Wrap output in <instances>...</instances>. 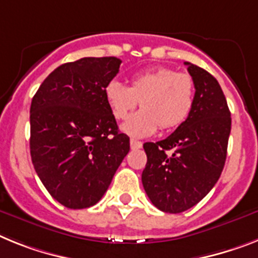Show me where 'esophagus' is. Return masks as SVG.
I'll use <instances>...</instances> for the list:
<instances>
[{"instance_id": "esophagus-1", "label": "esophagus", "mask_w": 258, "mask_h": 258, "mask_svg": "<svg viewBox=\"0 0 258 258\" xmlns=\"http://www.w3.org/2000/svg\"><path fill=\"white\" fill-rule=\"evenodd\" d=\"M130 144H131V148L133 149H139L143 147V143L139 142V140H135V139L130 140Z\"/></svg>"}]
</instances>
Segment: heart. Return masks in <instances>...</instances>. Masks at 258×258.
Returning <instances> with one entry per match:
<instances>
[{"label":"heart","instance_id":"heart-1","mask_svg":"<svg viewBox=\"0 0 258 258\" xmlns=\"http://www.w3.org/2000/svg\"><path fill=\"white\" fill-rule=\"evenodd\" d=\"M196 86L191 76L160 67L133 76L130 86L111 80L105 86L106 102L112 115L119 120L127 119L139 105L143 109L123 124L122 130L135 138L177 127L191 112Z\"/></svg>","mask_w":258,"mask_h":258}]
</instances>
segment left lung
<instances>
[{
    "label": "left lung",
    "instance_id": "1",
    "mask_svg": "<svg viewBox=\"0 0 258 258\" xmlns=\"http://www.w3.org/2000/svg\"><path fill=\"white\" fill-rule=\"evenodd\" d=\"M185 66L196 86L191 112L166 139L143 146L144 190L157 209L169 214L196 206L218 182L231 133V112L219 82L201 67Z\"/></svg>",
    "mask_w": 258,
    "mask_h": 258
}]
</instances>
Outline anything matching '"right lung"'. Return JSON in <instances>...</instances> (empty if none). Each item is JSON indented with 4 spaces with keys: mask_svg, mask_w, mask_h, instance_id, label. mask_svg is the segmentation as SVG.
<instances>
[{
    "mask_svg": "<svg viewBox=\"0 0 258 258\" xmlns=\"http://www.w3.org/2000/svg\"><path fill=\"white\" fill-rule=\"evenodd\" d=\"M120 62L112 56L66 62L31 101L32 164L52 198L68 209L96 205L130 151L105 98Z\"/></svg>",
    "mask_w": 258,
    "mask_h": 258,
    "instance_id": "obj_1",
    "label": "right lung"
}]
</instances>
